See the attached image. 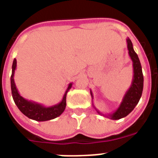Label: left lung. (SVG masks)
Masks as SVG:
<instances>
[{"mask_svg": "<svg viewBox=\"0 0 158 158\" xmlns=\"http://www.w3.org/2000/svg\"><path fill=\"white\" fill-rule=\"evenodd\" d=\"M127 49L128 53L130 56L131 61H132L133 65V79L130 88L127 91L123 97V99L122 101L120 106L114 112L110 113L109 114L105 115L101 114L99 110L96 109L94 105L92 106L94 109L97 110V112L101 115H103L105 117H107L109 118L113 119V120H118V119L123 118L124 117L127 116L130 114L134 108L136 106V105L139 102V99L142 96V92H143V72H142V67L139 59L138 57V55L136 52L134 51L133 48V44L129 38L127 39ZM91 96L93 99V95H92V91L90 90Z\"/></svg>", "mask_w": 158, "mask_h": 158, "instance_id": "8db88e82", "label": "left lung"}]
</instances>
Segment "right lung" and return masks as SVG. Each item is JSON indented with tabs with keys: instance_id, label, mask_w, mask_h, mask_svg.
Segmentation results:
<instances>
[{
	"instance_id": "obj_1",
	"label": "right lung",
	"mask_w": 158,
	"mask_h": 158,
	"mask_svg": "<svg viewBox=\"0 0 158 158\" xmlns=\"http://www.w3.org/2000/svg\"><path fill=\"white\" fill-rule=\"evenodd\" d=\"M17 61L16 59H14L12 66V75L10 77V83H11V92H12L13 99L15 101V103L18 106L19 110L25 116L33 120L38 122L48 121L53 119L64 112L66 106V94L68 91L70 90L72 87V83H69L68 88L63 96V98L60 103L54 105V106L46 107L41 104H38L34 101H28L23 97L19 94V91L17 89L15 85V71L16 70Z\"/></svg>"
}]
</instances>
